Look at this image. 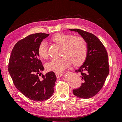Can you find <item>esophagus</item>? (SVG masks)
Instances as JSON below:
<instances>
[{
  "instance_id": "esophagus-1",
  "label": "esophagus",
  "mask_w": 122,
  "mask_h": 122,
  "mask_svg": "<svg viewBox=\"0 0 122 122\" xmlns=\"http://www.w3.org/2000/svg\"><path fill=\"white\" fill-rule=\"evenodd\" d=\"M55 75H56L57 78H59V77H60L62 76L63 74L62 72H56V74H55Z\"/></svg>"
}]
</instances>
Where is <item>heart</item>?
Instances as JSON below:
<instances>
[{"instance_id": "obj_1", "label": "heart", "mask_w": 122, "mask_h": 122, "mask_svg": "<svg viewBox=\"0 0 122 122\" xmlns=\"http://www.w3.org/2000/svg\"><path fill=\"white\" fill-rule=\"evenodd\" d=\"M52 41L62 46V54L63 56L54 59L46 64L48 71L61 72L72 63L74 65L83 63L87 57L88 48L83 37L79 36L58 33L52 37ZM38 54L41 59L48 57V44L41 41L38 48Z\"/></svg>"}]
</instances>
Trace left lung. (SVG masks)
<instances>
[{
    "mask_svg": "<svg viewBox=\"0 0 122 122\" xmlns=\"http://www.w3.org/2000/svg\"><path fill=\"white\" fill-rule=\"evenodd\" d=\"M78 32L87 43V55L83 65L75 71L81 74L83 83L80 87L73 90V93L79 98L89 99L101 90L109 73L108 55L106 48L100 39L86 31L71 29Z\"/></svg>",
    "mask_w": 122,
    "mask_h": 122,
    "instance_id": "obj_1",
    "label": "left lung"
}]
</instances>
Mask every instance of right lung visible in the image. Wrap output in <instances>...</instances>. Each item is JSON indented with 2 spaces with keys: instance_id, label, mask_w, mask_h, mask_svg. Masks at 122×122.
<instances>
[{
  "instance_id": "obj_1",
  "label": "right lung",
  "mask_w": 122,
  "mask_h": 122,
  "mask_svg": "<svg viewBox=\"0 0 122 122\" xmlns=\"http://www.w3.org/2000/svg\"><path fill=\"white\" fill-rule=\"evenodd\" d=\"M48 35L37 33L18 41L9 60L8 72L15 87L24 96L36 101L46 100L52 96L56 80L53 71L45 75L41 72L44 67L39 59L38 48Z\"/></svg>"
}]
</instances>
